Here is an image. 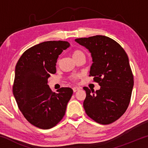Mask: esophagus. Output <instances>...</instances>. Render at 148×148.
Returning <instances> with one entry per match:
<instances>
[{"instance_id":"34e87169","label":"esophagus","mask_w":148,"mask_h":148,"mask_svg":"<svg viewBox=\"0 0 148 148\" xmlns=\"http://www.w3.org/2000/svg\"><path fill=\"white\" fill-rule=\"evenodd\" d=\"M81 89H82L81 87H74L73 88H72L74 92H76L77 91H79V90Z\"/></svg>"}]
</instances>
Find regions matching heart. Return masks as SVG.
<instances>
[{"label": "heart", "mask_w": 148, "mask_h": 148, "mask_svg": "<svg viewBox=\"0 0 148 148\" xmlns=\"http://www.w3.org/2000/svg\"><path fill=\"white\" fill-rule=\"evenodd\" d=\"M81 55H84V53L79 49H76V50H74L73 52H72V57H73L74 59L77 58V57L81 56ZM58 62H57V64H58ZM79 77V75H74V76H72V79L74 80V81H76V80Z\"/></svg>", "instance_id": "b5f03b06"}]
</instances>
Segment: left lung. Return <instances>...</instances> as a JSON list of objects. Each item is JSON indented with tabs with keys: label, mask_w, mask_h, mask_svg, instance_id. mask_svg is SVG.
<instances>
[{
	"label": "left lung",
	"mask_w": 148,
	"mask_h": 148,
	"mask_svg": "<svg viewBox=\"0 0 148 148\" xmlns=\"http://www.w3.org/2000/svg\"><path fill=\"white\" fill-rule=\"evenodd\" d=\"M75 41L91 53L89 76L101 86L96 92L84 87V108L90 118L100 124L116 121L126 111L134 86L133 74L123 48L109 37L96 35Z\"/></svg>",
	"instance_id": "8db88e82"
}]
</instances>
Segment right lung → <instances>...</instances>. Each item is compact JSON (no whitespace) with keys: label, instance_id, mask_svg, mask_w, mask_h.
Wrapping results in <instances>:
<instances>
[{"label":"right lung","instance_id":"right-lung-1","mask_svg":"<svg viewBox=\"0 0 148 148\" xmlns=\"http://www.w3.org/2000/svg\"><path fill=\"white\" fill-rule=\"evenodd\" d=\"M70 44L47 41L27 49L17 62L13 94L19 109L30 123L49 129L61 121L73 90L61 87L53 92L47 85L51 74L56 72L57 58Z\"/></svg>","mask_w":148,"mask_h":148}]
</instances>
